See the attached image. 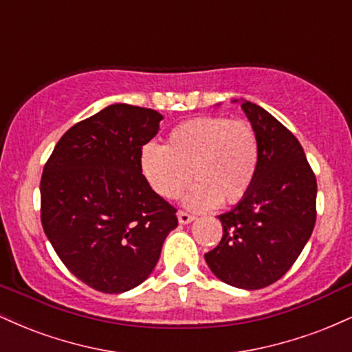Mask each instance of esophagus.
<instances>
[{
	"instance_id": "obj_1",
	"label": "esophagus",
	"mask_w": 352,
	"mask_h": 352,
	"mask_svg": "<svg viewBox=\"0 0 352 352\" xmlns=\"http://www.w3.org/2000/svg\"><path fill=\"white\" fill-rule=\"evenodd\" d=\"M177 217H179V221H180L182 225L192 223V221L195 220V217H193V215H190V213H187V212H182V210H180L179 213H177Z\"/></svg>"
}]
</instances>
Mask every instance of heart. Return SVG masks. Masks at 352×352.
Returning a JSON list of instances; mask_svg holds the SVG:
<instances>
[{
	"mask_svg": "<svg viewBox=\"0 0 352 352\" xmlns=\"http://www.w3.org/2000/svg\"><path fill=\"white\" fill-rule=\"evenodd\" d=\"M260 148L252 124L243 119L204 116L168 132L165 145L148 142L140 151V170L153 192L165 200L184 197L185 207L208 210L236 204L248 193L258 170Z\"/></svg>",
	"mask_w": 352,
	"mask_h": 352,
	"instance_id": "b5f03b06",
	"label": "heart"
}]
</instances>
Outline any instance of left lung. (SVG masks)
Segmentation results:
<instances>
[{
    "label": "left lung",
    "mask_w": 352,
    "mask_h": 352,
    "mask_svg": "<svg viewBox=\"0 0 352 352\" xmlns=\"http://www.w3.org/2000/svg\"><path fill=\"white\" fill-rule=\"evenodd\" d=\"M241 109L258 137V170L243 199L218 215L223 236L205 261L227 285L260 289L280 280L308 243L318 185L296 137L263 107L241 100Z\"/></svg>",
    "instance_id": "obj_1"
}]
</instances>
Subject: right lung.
<instances>
[{
    "instance_id": "1",
    "label": "right lung",
    "mask_w": 352,
    "mask_h": 352,
    "mask_svg": "<svg viewBox=\"0 0 352 352\" xmlns=\"http://www.w3.org/2000/svg\"><path fill=\"white\" fill-rule=\"evenodd\" d=\"M162 119L112 104L72 125L44 165V233L66 268L98 292L124 293L147 280L179 223L140 170V151Z\"/></svg>"
}]
</instances>
